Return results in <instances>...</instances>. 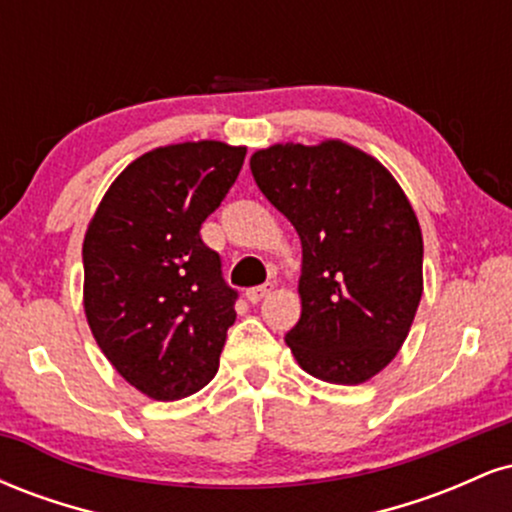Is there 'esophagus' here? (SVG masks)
Wrapping results in <instances>:
<instances>
[{
	"mask_svg": "<svg viewBox=\"0 0 512 512\" xmlns=\"http://www.w3.org/2000/svg\"><path fill=\"white\" fill-rule=\"evenodd\" d=\"M272 291H274V284H262V286H255V289H250L248 293H245V298H248L250 303H260Z\"/></svg>",
	"mask_w": 512,
	"mask_h": 512,
	"instance_id": "esophagus-1",
	"label": "esophagus"
}]
</instances>
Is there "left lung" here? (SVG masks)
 I'll return each mask as SVG.
<instances>
[{"instance_id":"left-lung-1","label":"left lung","mask_w":512,"mask_h":512,"mask_svg":"<svg viewBox=\"0 0 512 512\" xmlns=\"http://www.w3.org/2000/svg\"><path fill=\"white\" fill-rule=\"evenodd\" d=\"M250 170L301 238L291 354L325 383H366L402 349L424 291L407 195L383 163L339 139L274 144L252 154Z\"/></svg>"}]
</instances>
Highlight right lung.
I'll use <instances>...</instances> for the list:
<instances>
[{"mask_svg":"<svg viewBox=\"0 0 512 512\" xmlns=\"http://www.w3.org/2000/svg\"><path fill=\"white\" fill-rule=\"evenodd\" d=\"M245 146H158L108 187L84 236V310L113 368L158 402L219 370L238 293L199 228L236 182Z\"/></svg>","mask_w":512,"mask_h":512,"instance_id":"obj_1","label":"right lung"}]
</instances>
